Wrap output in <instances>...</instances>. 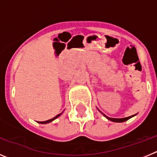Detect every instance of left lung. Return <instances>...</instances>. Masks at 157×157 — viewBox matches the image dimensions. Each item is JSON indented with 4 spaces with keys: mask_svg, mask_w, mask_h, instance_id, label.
I'll return each instance as SVG.
<instances>
[{
    "mask_svg": "<svg viewBox=\"0 0 157 157\" xmlns=\"http://www.w3.org/2000/svg\"><path fill=\"white\" fill-rule=\"evenodd\" d=\"M103 114V113H102ZM104 116H105V117L108 119V120H111V121L112 122H116V123H122V122H125L127 121V120H128L129 119H130L131 117H133V116H136L135 115H134V116H129V117H125V118H121V119H116V118H110V117H108L107 116H105V114H103Z\"/></svg>",
    "mask_w": 157,
    "mask_h": 157,
    "instance_id": "left-lung-1",
    "label": "left lung"
}]
</instances>
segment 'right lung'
Listing matches in <instances>:
<instances>
[{
    "label": "right lung",
    "mask_w": 157,
    "mask_h": 157,
    "mask_svg": "<svg viewBox=\"0 0 157 157\" xmlns=\"http://www.w3.org/2000/svg\"><path fill=\"white\" fill-rule=\"evenodd\" d=\"M61 114H62V113H60V114H58L57 116H55V117H54V118H52V119H51V120H46V121H43V122H38V123H41V124H45V123H50V122L53 121L54 120H56V118L59 117V116H60V115H61Z\"/></svg>",
    "instance_id": "obj_1"
}]
</instances>
